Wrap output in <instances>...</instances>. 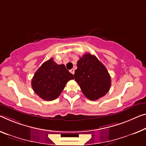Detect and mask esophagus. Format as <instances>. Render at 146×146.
Masks as SVG:
<instances>
[{
	"label": "esophagus",
	"mask_w": 146,
	"mask_h": 146,
	"mask_svg": "<svg viewBox=\"0 0 146 146\" xmlns=\"http://www.w3.org/2000/svg\"><path fill=\"white\" fill-rule=\"evenodd\" d=\"M70 72L72 74H74V69H71Z\"/></svg>",
	"instance_id": "34e87169"
}]
</instances>
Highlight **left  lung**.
<instances>
[{
  "label": "left lung",
  "instance_id": "left-lung-1",
  "mask_svg": "<svg viewBox=\"0 0 146 146\" xmlns=\"http://www.w3.org/2000/svg\"><path fill=\"white\" fill-rule=\"evenodd\" d=\"M75 81L84 95L91 100L104 96L111 86V78L105 66L95 55L87 53L80 58Z\"/></svg>",
  "mask_w": 146,
  "mask_h": 146
}]
</instances>
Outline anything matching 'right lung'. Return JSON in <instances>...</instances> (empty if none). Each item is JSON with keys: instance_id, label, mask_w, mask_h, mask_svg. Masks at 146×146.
Instances as JSON below:
<instances>
[{"instance_id": "right-lung-1", "label": "right lung", "mask_w": 146, "mask_h": 146, "mask_svg": "<svg viewBox=\"0 0 146 146\" xmlns=\"http://www.w3.org/2000/svg\"><path fill=\"white\" fill-rule=\"evenodd\" d=\"M74 79L64 64H58L51 58L44 62L33 76V91L45 100H53L59 96L69 80Z\"/></svg>"}]
</instances>
